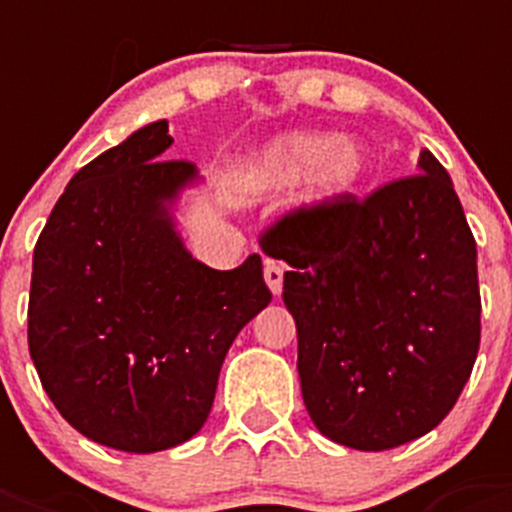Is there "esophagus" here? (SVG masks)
<instances>
[{"label": "esophagus", "instance_id": "1", "mask_svg": "<svg viewBox=\"0 0 512 512\" xmlns=\"http://www.w3.org/2000/svg\"><path fill=\"white\" fill-rule=\"evenodd\" d=\"M263 276H265V284H268V289H271L273 295H281V287H284V268H281L276 260H265Z\"/></svg>", "mask_w": 512, "mask_h": 512}]
</instances>
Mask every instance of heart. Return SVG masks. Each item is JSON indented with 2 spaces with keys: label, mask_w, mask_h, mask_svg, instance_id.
Here are the masks:
<instances>
[{
  "label": "heart",
  "mask_w": 512,
  "mask_h": 512,
  "mask_svg": "<svg viewBox=\"0 0 512 512\" xmlns=\"http://www.w3.org/2000/svg\"><path fill=\"white\" fill-rule=\"evenodd\" d=\"M366 175L369 156L361 143L308 130L276 135L252 162V177L260 188L281 191L308 177V199L321 204L356 193Z\"/></svg>",
  "instance_id": "b5f03b06"
}]
</instances>
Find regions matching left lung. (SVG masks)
<instances>
[{
  "mask_svg": "<svg viewBox=\"0 0 512 512\" xmlns=\"http://www.w3.org/2000/svg\"><path fill=\"white\" fill-rule=\"evenodd\" d=\"M420 175L289 212L260 236L284 260L297 372L313 425L382 452L457 404L481 342L476 239L430 151Z\"/></svg>",
  "mask_w": 512,
  "mask_h": 512,
  "instance_id": "8db88e82",
  "label": "left lung"
}]
</instances>
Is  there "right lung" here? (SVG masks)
Here are the masks:
<instances>
[{
    "mask_svg": "<svg viewBox=\"0 0 512 512\" xmlns=\"http://www.w3.org/2000/svg\"><path fill=\"white\" fill-rule=\"evenodd\" d=\"M167 119L146 124L71 177L39 233L28 350L68 425L119 452L196 436L241 329L271 303L263 260L233 271L193 260L172 201L196 180L164 162Z\"/></svg>",
    "mask_w": 512,
    "mask_h": 512,
    "instance_id": "add662e5",
    "label": "right lung"
}]
</instances>
